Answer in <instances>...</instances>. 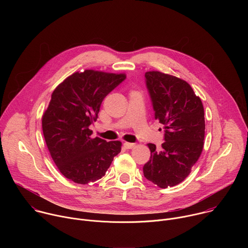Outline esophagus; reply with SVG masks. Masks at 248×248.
Segmentation results:
<instances>
[{"label": "esophagus", "mask_w": 248, "mask_h": 248, "mask_svg": "<svg viewBox=\"0 0 248 248\" xmlns=\"http://www.w3.org/2000/svg\"><path fill=\"white\" fill-rule=\"evenodd\" d=\"M124 147L126 148V149H132V148H134L136 145H135V143H130V142H124Z\"/></svg>", "instance_id": "34e87169"}]
</instances>
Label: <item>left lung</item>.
<instances>
[{"label":"left lung","instance_id":"left-lung-1","mask_svg":"<svg viewBox=\"0 0 248 248\" xmlns=\"http://www.w3.org/2000/svg\"><path fill=\"white\" fill-rule=\"evenodd\" d=\"M145 78L154 118L165 128V142L160 148L147 144L151 156L143 172L160 188L171 187L187 178L202 153L204 108L186 80L158 70L146 72Z\"/></svg>","mask_w":248,"mask_h":248}]
</instances>
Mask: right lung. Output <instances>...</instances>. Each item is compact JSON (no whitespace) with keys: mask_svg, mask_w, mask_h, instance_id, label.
<instances>
[{"mask_svg":"<svg viewBox=\"0 0 248 248\" xmlns=\"http://www.w3.org/2000/svg\"><path fill=\"white\" fill-rule=\"evenodd\" d=\"M125 77L85 69L67 77L52 93L42 116L45 142L59 170L76 184L103 178L122 150L121 141L92 138L89 125L96 122L104 98Z\"/></svg>","mask_w":248,"mask_h":248,"instance_id":"obj_1","label":"right lung"}]
</instances>
